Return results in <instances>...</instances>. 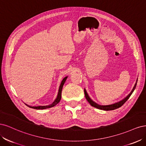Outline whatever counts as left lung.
Instances as JSON below:
<instances>
[{"mask_svg": "<svg viewBox=\"0 0 146 146\" xmlns=\"http://www.w3.org/2000/svg\"><path fill=\"white\" fill-rule=\"evenodd\" d=\"M137 82H138V78L137 79H136V82L135 84V86L132 89V90L131 91V92L129 94V95L127 96L125 98H124L123 100H122L121 101H119L118 102H115L114 103V104H110V105H100L97 104L96 102H95V101H93L92 99L90 98V97L89 96V95H88V93L86 90V88H84V93H85V96H86V100H87V101L90 103V104L94 107L96 108V109H100V110H106V111H108V110H115V109H117V108H119L120 107H121L122 106H123L124 103L128 100V99L130 98V96H131V94H132V93L133 92V91L135 90V89L136 88V84H137Z\"/></svg>", "mask_w": 146, "mask_h": 146, "instance_id": "8db88e82", "label": "left lung"}]
</instances>
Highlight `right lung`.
Listing matches in <instances>:
<instances>
[{"instance_id": "add662e5", "label": "right lung", "mask_w": 146, "mask_h": 146, "mask_svg": "<svg viewBox=\"0 0 146 146\" xmlns=\"http://www.w3.org/2000/svg\"><path fill=\"white\" fill-rule=\"evenodd\" d=\"M68 76H66L63 79L62 82H61L60 83V85L59 86V90H58V95H57V97H56V98L55 99V100L51 103V104H49V105H46V106H29L27 104H25V105H27L28 107H29L30 108H32V109H37V110H42V109H48V108H51V107H54V106H56V104H58V103L59 102L60 99H61V93H62V87H63V86L64 83L65 82V81H66V79H67Z\"/></svg>"}]
</instances>
